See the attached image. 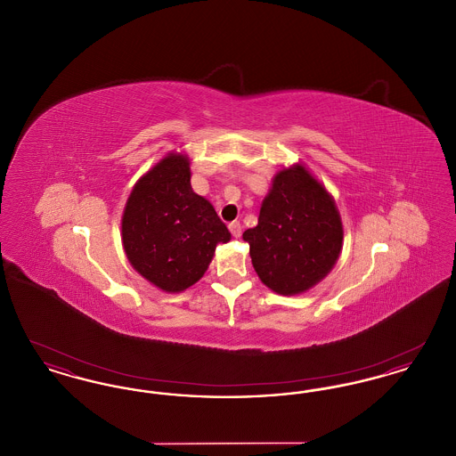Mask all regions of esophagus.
<instances>
[{
  "label": "esophagus",
  "instance_id": "1",
  "mask_svg": "<svg viewBox=\"0 0 456 456\" xmlns=\"http://www.w3.org/2000/svg\"><path fill=\"white\" fill-rule=\"evenodd\" d=\"M229 231H231V234H232L234 238L240 236V224H239L238 220H234V222L229 224Z\"/></svg>",
  "mask_w": 456,
  "mask_h": 456
}]
</instances>
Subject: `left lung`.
I'll return each mask as SVG.
<instances>
[{
  "label": "left lung",
  "instance_id": "left-lung-1",
  "mask_svg": "<svg viewBox=\"0 0 456 456\" xmlns=\"http://www.w3.org/2000/svg\"><path fill=\"white\" fill-rule=\"evenodd\" d=\"M251 263L268 289L294 296L322 282L342 251L344 227L333 196L303 164L283 167L244 231Z\"/></svg>",
  "mask_w": 456,
  "mask_h": 456
}]
</instances>
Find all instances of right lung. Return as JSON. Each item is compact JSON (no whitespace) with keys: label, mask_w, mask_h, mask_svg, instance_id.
I'll return each mask as SVG.
<instances>
[{"label":"right lung","mask_w":456,"mask_h":456,"mask_svg":"<svg viewBox=\"0 0 456 456\" xmlns=\"http://www.w3.org/2000/svg\"><path fill=\"white\" fill-rule=\"evenodd\" d=\"M190 159L167 153L134 184L121 218V239L131 266L164 292L198 282L218 242L231 232L208 200L191 188Z\"/></svg>","instance_id":"1"}]
</instances>
